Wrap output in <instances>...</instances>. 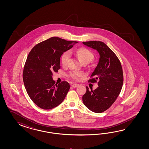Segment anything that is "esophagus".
<instances>
[{"label":"esophagus","instance_id":"34e87169","mask_svg":"<svg viewBox=\"0 0 149 149\" xmlns=\"http://www.w3.org/2000/svg\"><path fill=\"white\" fill-rule=\"evenodd\" d=\"M79 86V84H72V87H73V88H75V87H77V86Z\"/></svg>","mask_w":149,"mask_h":149}]
</instances>
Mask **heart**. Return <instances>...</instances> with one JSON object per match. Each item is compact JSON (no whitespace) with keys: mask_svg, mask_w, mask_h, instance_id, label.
<instances>
[{"mask_svg":"<svg viewBox=\"0 0 149 149\" xmlns=\"http://www.w3.org/2000/svg\"><path fill=\"white\" fill-rule=\"evenodd\" d=\"M70 54H75L77 55L78 58L80 59L82 63H87L90 62L94 58V55L90 50L85 48H80L77 50H70V51H66L63 53L61 57V63L63 65H65L67 64L68 61L70 58ZM70 76L74 80H79L80 77L83 76V72L72 71L69 72Z\"/></svg>","mask_w":149,"mask_h":149,"instance_id":"b5f03b06","label":"heart"}]
</instances>
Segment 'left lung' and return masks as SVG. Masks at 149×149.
Wrapping results in <instances>:
<instances>
[{"mask_svg": "<svg viewBox=\"0 0 149 149\" xmlns=\"http://www.w3.org/2000/svg\"><path fill=\"white\" fill-rule=\"evenodd\" d=\"M83 44L96 50L99 62L92 73L89 82H98V87L93 91L86 87L82 96L84 105L96 113L104 112L115 102L122 89L123 75L120 61L116 55L102 41H91Z\"/></svg>", "mask_w": 149, "mask_h": 149, "instance_id": "1", "label": "left lung"}]
</instances>
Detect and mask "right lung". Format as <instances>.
Segmentation results:
<instances>
[{"mask_svg": "<svg viewBox=\"0 0 149 149\" xmlns=\"http://www.w3.org/2000/svg\"><path fill=\"white\" fill-rule=\"evenodd\" d=\"M77 41L52 37L36 45L27 57L23 80L27 93L38 107L51 109L65 98L70 89L69 84L62 81L55 84L52 72L61 68L60 58Z\"/></svg>", "mask_w": 149, "mask_h": 149, "instance_id": "right-lung-1", "label": "right lung"}]
</instances>
